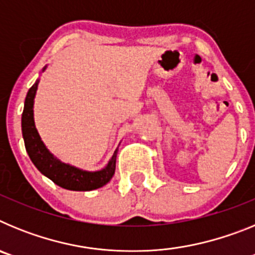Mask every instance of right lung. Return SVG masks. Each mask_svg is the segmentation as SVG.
<instances>
[{
	"label": "right lung",
	"mask_w": 255,
	"mask_h": 255,
	"mask_svg": "<svg viewBox=\"0 0 255 255\" xmlns=\"http://www.w3.org/2000/svg\"><path fill=\"white\" fill-rule=\"evenodd\" d=\"M46 67L47 66H44L42 71H44ZM38 84H39V79H37V82L29 89L21 116L22 138H24L25 149L31 162L40 171V173H43L44 176L52 180L56 185L67 189V190L89 191L102 188L114 176L119 149L115 150L105 168L100 171H85L65 162H61L57 157H55L47 149L35 128L33 108H34V98Z\"/></svg>",
	"instance_id": "right-lung-1"
}]
</instances>
